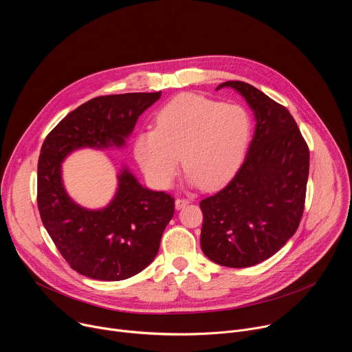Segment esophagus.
<instances>
[{
    "instance_id": "esophagus-1",
    "label": "esophagus",
    "mask_w": 352,
    "mask_h": 352,
    "mask_svg": "<svg viewBox=\"0 0 352 352\" xmlns=\"http://www.w3.org/2000/svg\"><path fill=\"white\" fill-rule=\"evenodd\" d=\"M188 204H190V199L189 197H177L175 199V208L177 209H181V208H184Z\"/></svg>"
}]
</instances>
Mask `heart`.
<instances>
[{
    "instance_id": "b5f03b06",
    "label": "heart",
    "mask_w": 352,
    "mask_h": 352,
    "mask_svg": "<svg viewBox=\"0 0 352 352\" xmlns=\"http://www.w3.org/2000/svg\"><path fill=\"white\" fill-rule=\"evenodd\" d=\"M250 132L252 120L243 106L186 93L160 109L156 129L138 135L135 153L147 178L159 188L173 184L181 156L189 184L212 189L236 171Z\"/></svg>"
}]
</instances>
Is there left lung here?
<instances>
[{
  "mask_svg": "<svg viewBox=\"0 0 352 352\" xmlns=\"http://www.w3.org/2000/svg\"><path fill=\"white\" fill-rule=\"evenodd\" d=\"M256 117L246 157L234 178L200 202V246L217 265L255 266L294 235L305 209L309 148L289 111L255 86L228 80Z\"/></svg>",
  "mask_w": 352,
  "mask_h": 352,
  "instance_id": "1",
  "label": "left lung"
}]
</instances>
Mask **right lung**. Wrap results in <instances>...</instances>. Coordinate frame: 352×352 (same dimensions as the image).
Segmentation results:
<instances>
[{"instance_id":"obj_1","label":"right lung","mask_w":352,"mask_h":352,"mask_svg":"<svg viewBox=\"0 0 352 352\" xmlns=\"http://www.w3.org/2000/svg\"><path fill=\"white\" fill-rule=\"evenodd\" d=\"M160 96L162 91L94 97L61 120L41 146L37 206L43 226L67 263L86 277L120 281L152 263L174 216V197L143 188L124 170L113 202L87 210L67 195L61 163L80 147L122 146L139 116Z\"/></svg>"}]
</instances>
